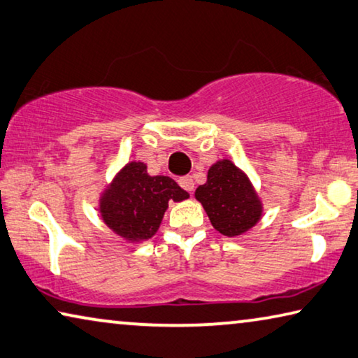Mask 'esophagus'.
<instances>
[{
  "label": "esophagus",
  "instance_id": "obj_1",
  "mask_svg": "<svg viewBox=\"0 0 358 358\" xmlns=\"http://www.w3.org/2000/svg\"><path fill=\"white\" fill-rule=\"evenodd\" d=\"M178 183H180L181 188H183L185 191H188L189 194H191L192 191H194V180H192V177H185V178H181V180L178 181Z\"/></svg>",
  "mask_w": 358,
  "mask_h": 358
}]
</instances>
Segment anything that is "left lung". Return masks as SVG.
I'll list each match as a JSON object with an SVG mask.
<instances>
[{"instance_id":"8db88e82","label":"left lung","mask_w":358,"mask_h":358,"mask_svg":"<svg viewBox=\"0 0 358 358\" xmlns=\"http://www.w3.org/2000/svg\"><path fill=\"white\" fill-rule=\"evenodd\" d=\"M194 196L213 228L228 237L252 229L263 215V203L252 181L229 159H221L208 169L206 185Z\"/></svg>"}]
</instances>
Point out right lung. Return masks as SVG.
<instances>
[{
	"instance_id": "1",
	"label": "right lung",
	"mask_w": 358,
	"mask_h": 358,
	"mask_svg": "<svg viewBox=\"0 0 358 358\" xmlns=\"http://www.w3.org/2000/svg\"><path fill=\"white\" fill-rule=\"evenodd\" d=\"M189 194L170 177L146 172V164L129 162L100 197L103 223L129 242L148 241L156 234L169 201L181 202Z\"/></svg>"
}]
</instances>
